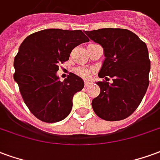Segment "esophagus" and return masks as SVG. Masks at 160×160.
Returning <instances> with one entry per match:
<instances>
[{
  "label": "esophagus",
  "instance_id": "1",
  "mask_svg": "<svg viewBox=\"0 0 160 160\" xmlns=\"http://www.w3.org/2000/svg\"><path fill=\"white\" fill-rule=\"evenodd\" d=\"M89 83H90V82H89V81H85L84 86H85V87H88V85H89Z\"/></svg>",
  "mask_w": 160,
  "mask_h": 160
}]
</instances>
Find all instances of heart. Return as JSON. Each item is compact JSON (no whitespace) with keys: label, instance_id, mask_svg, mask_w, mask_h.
Segmentation results:
<instances>
[{"label":"heart","instance_id":"heart-1","mask_svg":"<svg viewBox=\"0 0 160 160\" xmlns=\"http://www.w3.org/2000/svg\"><path fill=\"white\" fill-rule=\"evenodd\" d=\"M75 72L83 78H88L90 77V74H91L90 70H88V68H85V67H78V68L76 69Z\"/></svg>","mask_w":160,"mask_h":160}]
</instances>
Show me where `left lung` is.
I'll return each instance as SVG.
<instances>
[{
  "instance_id": "8db88e82",
  "label": "left lung",
  "mask_w": 160,
  "mask_h": 160,
  "mask_svg": "<svg viewBox=\"0 0 160 160\" xmlns=\"http://www.w3.org/2000/svg\"><path fill=\"white\" fill-rule=\"evenodd\" d=\"M104 51L99 78L112 77L113 83L97 82L101 93L92 101L98 117L107 121L126 118L142 102L149 84L148 50L136 34L126 29L104 28L85 31Z\"/></svg>"
}]
</instances>
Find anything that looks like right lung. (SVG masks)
Instances as JSON below:
<instances>
[{"instance_id":"obj_1","label":"right lung","mask_w":160,"mask_h":160,"mask_svg":"<svg viewBox=\"0 0 160 160\" xmlns=\"http://www.w3.org/2000/svg\"><path fill=\"white\" fill-rule=\"evenodd\" d=\"M88 41L80 30L46 29L21 43L13 62V78L25 105L38 119L55 123L70 114L73 95L83 88L84 82L74 73L60 82L56 72L74 48Z\"/></svg>"}]
</instances>
